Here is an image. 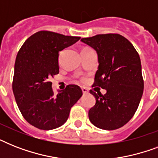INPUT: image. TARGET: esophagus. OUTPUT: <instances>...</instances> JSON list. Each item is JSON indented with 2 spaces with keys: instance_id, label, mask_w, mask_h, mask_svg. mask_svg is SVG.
<instances>
[{
  "instance_id": "esophagus-1",
  "label": "esophagus",
  "mask_w": 158,
  "mask_h": 158,
  "mask_svg": "<svg viewBox=\"0 0 158 158\" xmlns=\"http://www.w3.org/2000/svg\"><path fill=\"white\" fill-rule=\"evenodd\" d=\"M82 92H83V94H87L89 93V90H88V89H86V88H82Z\"/></svg>"
}]
</instances>
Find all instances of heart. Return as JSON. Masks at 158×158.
I'll list each match as a JSON object with an SVG mask.
<instances>
[{"mask_svg":"<svg viewBox=\"0 0 158 158\" xmlns=\"http://www.w3.org/2000/svg\"><path fill=\"white\" fill-rule=\"evenodd\" d=\"M80 80H81V81H85V78H84V77H82V78H80Z\"/></svg>","mask_w":158,"mask_h":158,"instance_id":"b5f03b06","label":"heart"}]
</instances>
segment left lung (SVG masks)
Returning <instances> with one entry per match:
<instances>
[{
  "mask_svg": "<svg viewBox=\"0 0 158 158\" xmlns=\"http://www.w3.org/2000/svg\"><path fill=\"white\" fill-rule=\"evenodd\" d=\"M81 42L94 48L98 56L92 87L106 90L104 95L90 90L96 103L89 110V120L102 130L122 127L134 116L143 93L139 53L130 41L117 33L98 34Z\"/></svg>",
  "mask_w": 158,
  "mask_h": 158,
  "instance_id": "1",
  "label": "left lung"
}]
</instances>
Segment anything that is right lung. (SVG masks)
Masks as SVG:
<instances>
[{"label": "right lung", "mask_w": 158, "mask_h": 158, "mask_svg": "<svg viewBox=\"0 0 158 158\" xmlns=\"http://www.w3.org/2000/svg\"><path fill=\"white\" fill-rule=\"evenodd\" d=\"M80 37L39 31L30 36L19 51L15 64L12 89L23 118L39 130L61 126L70 108L83 92L74 84L54 94L50 79L59 74V52L73 45Z\"/></svg>", "instance_id": "right-lung-1"}]
</instances>
